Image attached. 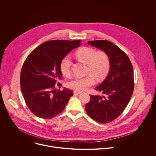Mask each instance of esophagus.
<instances>
[{"instance_id": "34e87169", "label": "esophagus", "mask_w": 156, "mask_h": 156, "mask_svg": "<svg viewBox=\"0 0 156 156\" xmlns=\"http://www.w3.org/2000/svg\"><path fill=\"white\" fill-rule=\"evenodd\" d=\"M80 93H81V92H80V91H73L74 94H79Z\"/></svg>"}]
</instances>
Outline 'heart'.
Wrapping results in <instances>:
<instances>
[{"label": "heart", "instance_id": "b5f03b06", "mask_svg": "<svg viewBox=\"0 0 156 156\" xmlns=\"http://www.w3.org/2000/svg\"><path fill=\"white\" fill-rule=\"evenodd\" d=\"M76 56L81 62L87 65V76L83 78H75L69 82L68 86L78 91L86 90L98 81L102 80L107 75L110 70V58L104 51H98L92 48L82 47L76 51ZM72 60L70 55L65 56L60 63V69L65 76L71 74Z\"/></svg>", "mask_w": 156, "mask_h": 156}]
</instances>
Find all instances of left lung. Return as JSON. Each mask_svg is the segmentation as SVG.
<instances>
[{"label":"left lung","instance_id":"8db88e82","mask_svg":"<svg viewBox=\"0 0 156 156\" xmlns=\"http://www.w3.org/2000/svg\"><path fill=\"white\" fill-rule=\"evenodd\" d=\"M87 42L107 54L110 69L104 81L95 88L104 96L90 95L91 100L85 109L95 121L109 123L123 112L130 101L134 90L133 68L128 55L112 42L96 40Z\"/></svg>","mask_w":156,"mask_h":156}]
</instances>
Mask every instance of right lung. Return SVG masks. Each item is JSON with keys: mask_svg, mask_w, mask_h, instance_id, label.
<instances>
[{"mask_svg": "<svg viewBox=\"0 0 156 156\" xmlns=\"http://www.w3.org/2000/svg\"><path fill=\"white\" fill-rule=\"evenodd\" d=\"M81 41L52 40L42 43L26 58L20 74V85L25 102L37 117L52 119L62 112L73 91L62 86L59 80L62 59L80 46Z\"/></svg>", "mask_w": 156, "mask_h": 156, "instance_id": "obj_1", "label": "right lung"}]
</instances>
